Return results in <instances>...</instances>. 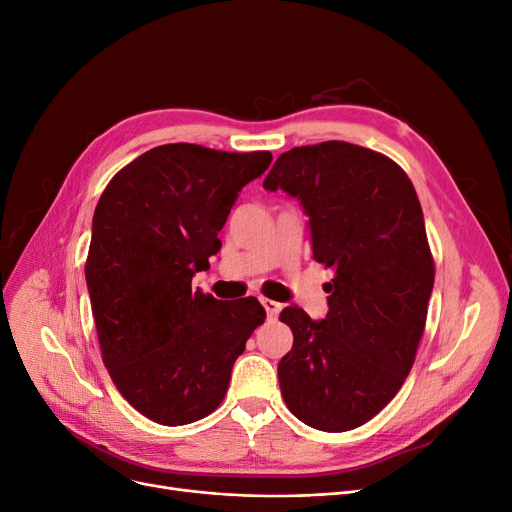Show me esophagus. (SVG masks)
<instances>
[{"label":"esophagus","instance_id":"34e87169","mask_svg":"<svg viewBox=\"0 0 512 512\" xmlns=\"http://www.w3.org/2000/svg\"><path fill=\"white\" fill-rule=\"evenodd\" d=\"M261 305L265 307L267 317H270V319H276V317H278V313H280V303H276V301H272V299H261Z\"/></svg>","mask_w":512,"mask_h":512}]
</instances>
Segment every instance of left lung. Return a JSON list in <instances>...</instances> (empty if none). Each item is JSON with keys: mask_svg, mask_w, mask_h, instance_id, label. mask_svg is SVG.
Masks as SVG:
<instances>
[{"mask_svg": "<svg viewBox=\"0 0 512 512\" xmlns=\"http://www.w3.org/2000/svg\"><path fill=\"white\" fill-rule=\"evenodd\" d=\"M263 188L301 201L313 259L334 267L326 319L280 313L294 336L278 365L284 402L309 427L348 432L396 396L425 330L434 257L415 186L390 157L326 141L282 153Z\"/></svg>", "mask_w": 512, "mask_h": 512, "instance_id": "left-lung-1", "label": "left lung"}]
</instances>
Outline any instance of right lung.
<instances>
[{
  "mask_svg": "<svg viewBox=\"0 0 512 512\" xmlns=\"http://www.w3.org/2000/svg\"><path fill=\"white\" fill-rule=\"evenodd\" d=\"M270 164V151L159 145L122 168L95 207L85 278L101 359L155 423L186 425L218 409L263 324L255 297L218 301L191 282L220 251L240 188Z\"/></svg>",
  "mask_w": 512,
  "mask_h": 512,
  "instance_id": "1",
  "label": "right lung"
}]
</instances>
